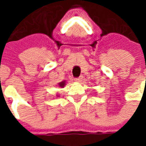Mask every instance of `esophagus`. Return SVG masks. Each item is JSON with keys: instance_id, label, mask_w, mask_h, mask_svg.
Returning a JSON list of instances; mask_svg holds the SVG:
<instances>
[{"instance_id": "1", "label": "esophagus", "mask_w": 146, "mask_h": 146, "mask_svg": "<svg viewBox=\"0 0 146 146\" xmlns=\"http://www.w3.org/2000/svg\"><path fill=\"white\" fill-rule=\"evenodd\" d=\"M82 79H83V76H80V77L76 78L75 81H76V82H82Z\"/></svg>"}]
</instances>
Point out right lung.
<instances>
[{
    "label": "right lung",
    "mask_w": 146,
    "mask_h": 146,
    "mask_svg": "<svg viewBox=\"0 0 146 146\" xmlns=\"http://www.w3.org/2000/svg\"><path fill=\"white\" fill-rule=\"evenodd\" d=\"M65 85H66V80H63L62 82L58 83V86H59V87H60V88H64V87L65 86ZM56 96H57V97H59V95H57V94Z\"/></svg>",
    "instance_id": "right-lung-1"
}]
</instances>
